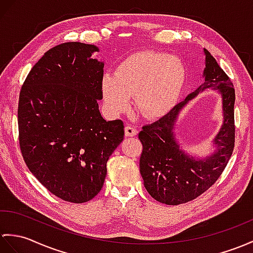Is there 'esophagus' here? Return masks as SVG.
Segmentation results:
<instances>
[{
	"label": "esophagus",
	"mask_w": 253,
	"mask_h": 253,
	"mask_svg": "<svg viewBox=\"0 0 253 253\" xmlns=\"http://www.w3.org/2000/svg\"><path fill=\"white\" fill-rule=\"evenodd\" d=\"M137 133H138V130H137V129L134 128L133 126L127 125V126L125 127V134H126V137H134V136H137Z\"/></svg>",
	"instance_id": "34e87169"
}]
</instances>
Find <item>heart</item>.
<instances>
[{"instance_id":"obj_1","label":"heart","mask_w":253,"mask_h":253,"mask_svg":"<svg viewBox=\"0 0 253 253\" xmlns=\"http://www.w3.org/2000/svg\"><path fill=\"white\" fill-rule=\"evenodd\" d=\"M186 80L180 58L166 52L146 50L132 54L117 66L115 73H105L101 92L108 111L120 115L134 105L150 120L166 115L177 102Z\"/></svg>"}]
</instances>
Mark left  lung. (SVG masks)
<instances>
[{"mask_svg":"<svg viewBox=\"0 0 253 253\" xmlns=\"http://www.w3.org/2000/svg\"><path fill=\"white\" fill-rule=\"evenodd\" d=\"M204 83L184 101L163 116L144 126L139 133L143 145L140 157V173L146 191L157 202L180 205L196 198L219 179L230 161L235 142L233 83L210 52L204 48ZM206 89L221 96L223 122L211 141L214 150L205 158L193 156L181 148L175 136L178 114L191 99Z\"/></svg>","mask_w":253,"mask_h":253,"instance_id":"left-lung-1","label":"left lung"}]
</instances>
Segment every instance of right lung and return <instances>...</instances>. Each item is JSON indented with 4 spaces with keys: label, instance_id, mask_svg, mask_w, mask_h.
Returning <instances> with one entry per match:
<instances>
[{
    "label": "right lung",
    "instance_id": "obj_1",
    "mask_svg": "<svg viewBox=\"0 0 253 253\" xmlns=\"http://www.w3.org/2000/svg\"><path fill=\"white\" fill-rule=\"evenodd\" d=\"M99 47L70 42L45 52L22 85L19 143L29 170L63 201H90L102 189L107 163L124 139L121 120L99 110L104 62Z\"/></svg>",
    "mask_w": 253,
    "mask_h": 253
}]
</instances>
